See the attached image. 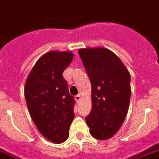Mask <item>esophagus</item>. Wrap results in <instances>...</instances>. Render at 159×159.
Instances as JSON below:
<instances>
[{
  "label": "esophagus",
  "instance_id": "1",
  "mask_svg": "<svg viewBox=\"0 0 159 159\" xmlns=\"http://www.w3.org/2000/svg\"><path fill=\"white\" fill-rule=\"evenodd\" d=\"M80 99H81V96L80 95L75 96V100H76V102H78L80 101Z\"/></svg>",
  "mask_w": 159,
  "mask_h": 159
}]
</instances>
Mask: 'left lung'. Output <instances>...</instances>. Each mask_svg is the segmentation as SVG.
Masks as SVG:
<instances>
[{"mask_svg":"<svg viewBox=\"0 0 159 159\" xmlns=\"http://www.w3.org/2000/svg\"><path fill=\"white\" fill-rule=\"evenodd\" d=\"M78 53L92 84L93 105L85 118L89 132L98 140L110 139L128 113L130 73L119 57L107 48H82Z\"/></svg>","mask_w":159,"mask_h":159,"instance_id":"1","label":"left lung"}]
</instances>
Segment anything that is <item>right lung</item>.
I'll return each instance as SVG.
<instances>
[{"mask_svg": "<svg viewBox=\"0 0 159 159\" xmlns=\"http://www.w3.org/2000/svg\"><path fill=\"white\" fill-rule=\"evenodd\" d=\"M73 59L71 52H49L39 58L27 77L25 98L37 129L49 141L68 139L75 99L62 73Z\"/></svg>", "mask_w": 159, "mask_h": 159, "instance_id": "obj_1", "label": "right lung"}]
</instances>
